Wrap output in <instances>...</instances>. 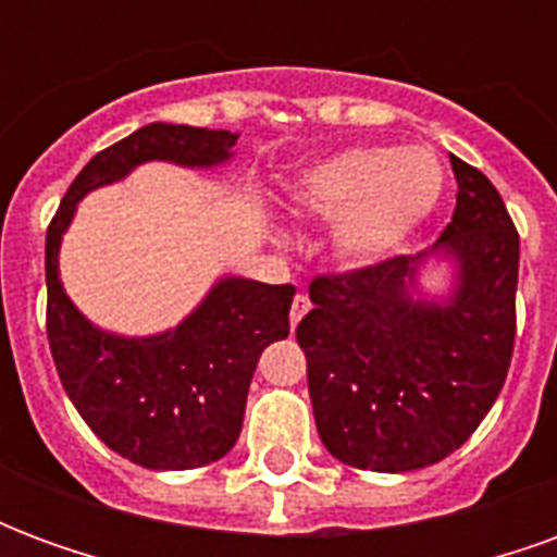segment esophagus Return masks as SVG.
Here are the masks:
<instances>
[{
  "label": "esophagus",
  "instance_id": "1",
  "mask_svg": "<svg viewBox=\"0 0 557 557\" xmlns=\"http://www.w3.org/2000/svg\"><path fill=\"white\" fill-rule=\"evenodd\" d=\"M307 313H310V298H307V295H295V298H292V310H289L292 325H298Z\"/></svg>",
  "mask_w": 557,
  "mask_h": 557
}]
</instances>
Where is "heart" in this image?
Instances as JSON below:
<instances>
[{
    "mask_svg": "<svg viewBox=\"0 0 557 557\" xmlns=\"http://www.w3.org/2000/svg\"><path fill=\"white\" fill-rule=\"evenodd\" d=\"M444 170L430 148H346L304 170L289 187L295 214L339 220V253L373 262L394 253L438 208Z\"/></svg>",
    "mask_w": 557,
    "mask_h": 557,
    "instance_id": "1",
    "label": "heart"
}]
</instances>
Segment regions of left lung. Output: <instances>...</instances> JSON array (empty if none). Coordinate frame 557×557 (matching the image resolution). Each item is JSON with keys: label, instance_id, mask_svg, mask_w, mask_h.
I'll return each mask as SVG.
<instances>
[{"label": "left lung", "instance_id": "obj_1", "mask_svg": "<svg viewBox=\"0 0 557 557\" xmlns=\"http://www.w3.org/2000/svg\"><path fill=\"white\" fill-rule=\"evenodd\" d=\"M450 163L456 208L435 244L459 262L450 304L411 298L423 253L310 283L313 310L295 337L319 438L351 468L399 474L442 462L490 414L510 370L519 232L495 184Z\"/></svg>", "mask_w": 557, "mask_h": 557}]
</instances>
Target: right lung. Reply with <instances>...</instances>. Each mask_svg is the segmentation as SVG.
<instances>
[{
  "instance_id": "add662e5",
  "label": "right lung",
  "mask_w": 557,
  "mask_h": 557,
  "mask_svg": "<svg viewBox=\"0 0 557 557\" xmlns=\"http://www.w3.org/2000/svg\"><path fill=\"white\" fill-rule=\"evenodd\" d=\"M238 134L146 125L79 170L47 226V339L65 394L110 450L154 471H184L226 456L238 442L256 361L289 337L295 286L220 280L175 331L125 339L103 334L71 304L59 280V244L83 196L137 163L214 166Z\"/></svg>"
}]
</instances>
